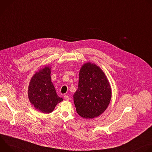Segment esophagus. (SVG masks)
Here are the masks:
<instances>
[{"label": "esophagus", "instance_id": "1", "mask_svg": "<svg viewBox=\"0 0 152 152\" xmlns=\"http://www.w3.org/2000/svg\"><path fill=\"white\" fill-rule=\"evenodd\" d=\"M64 99L66 100H70V97H69V96H67V95H65V96H64Z\"/></svg>", "mask_w": 152, "mask_h": 152}]
</instances>
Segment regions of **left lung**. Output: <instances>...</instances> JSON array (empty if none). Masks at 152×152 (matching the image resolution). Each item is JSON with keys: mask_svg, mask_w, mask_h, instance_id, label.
Masks as SVG:
<instances>
[{"mask_svg": "<svg viewBox=\"0 0 152 152\" xmlns=\"http://www.w3.org/2000/svg\"><path fill=\"white\" fill-rule=\"evenodd\" d=\"M79 76L78 88L73 95L76 111L86 119L99 117L111 99L110 82L103 70L91 62L83 65Z\"/></svg>", "mask_w": 152, "mask_h": 152, "instance_id": "obj_1", "label": "left lung"}]
</instances>
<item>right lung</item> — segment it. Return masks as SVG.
<instances>
[{
	"instance_id": "add662e5",
	"label": "right lung",
	"mask_w": 152,
	"mask_h": 152,
	"mask_svg": "<svg viewBox=\"0 0 152 152\" xmlns=\"http://www.w3.org/2000/svg\"><path fill=\"white\" fill-rule=\"evenodd\" d=\"M51 67L40 69L31 78L28 87V97L37 110L42 113H52L56 104L63 100L56 92L51 81Z\"/></svg>"
}]
</instances>
